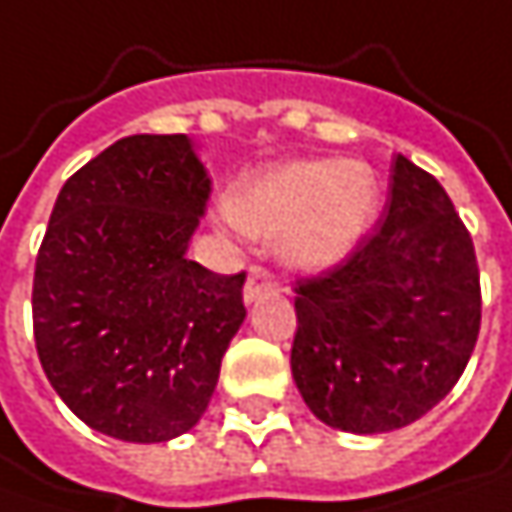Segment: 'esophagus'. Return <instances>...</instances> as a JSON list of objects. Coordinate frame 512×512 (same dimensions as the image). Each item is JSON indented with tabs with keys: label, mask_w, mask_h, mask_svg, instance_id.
Masks as SVG:
<instances>
[{
	"label": "esophagus",
	"mask_w": 512,
	"mask_h": 512,
	"mask_svg": "<svg viewBox=\"0 0 512 512\" xmlns=\"http://www.w3.org/2000/svg\"><path fill=\"white\" fill-rule=\"evenodd\" d=\"M268 291H276V279L265 268H250V274H247V282H244V303L250 306V303H256L262 294H268Z\"/></svg>",
	"instance_id": "34e87169"
}]
</instances>
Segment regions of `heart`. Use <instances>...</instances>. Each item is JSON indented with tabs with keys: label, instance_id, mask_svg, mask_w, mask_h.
<instances>
[{
	"label": "heart",
	"instance_id": "heart-1",
	"mask_svg": "<svg viewBox=\"0 0 512 512\" xmlns=\"http://www.w3.org/2000/svg\"><path fill=\"white\" fill-rule=\"evenodd\" d=\"M382 206L376 171L358 160H288L230 195L227 215L241 233L279 244L285 265L326 271L370 236Z\"/></svg>",
	"mask_w": 512,
	"mask_h": 512
}]
</instances>
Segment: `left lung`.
Returning a JSON list of instances; mask_svg holds the SVG:
<instances>
[{"mask_svg": "<svg viewBox=\"0 0 512 512\" xmlns=\"http://www.w3.org/2000/svg\"><path fill=\"white\" fill-rule=\"evenodd\" d=\"M291 373L320 422L387 434L460 379L481 329L475 247L446 189L396 154L382 227L297 288Z\"/></svg>", "mask_w": 512, "mask_h": 512, "instance_id": "1", "label": "left lung"}]
</instances>
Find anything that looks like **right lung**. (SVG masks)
<instances>
[{
	"instance_id": "add662e5",
	"label": "right lung",
	"mask_w": 512,
	"mask_h": 512,
	"mask_svg": "<svg viewBox=\"0 0 512 512\" xmlns=\"http://www.w3.org/2000/svg\"><path fill=\"white\" fill-rule=\"evenodd\" d=\"M209 186L186 133H136L57 195L34 268V341L57 396L107 437L192 431L247 317L244 274L186 256Z\"/></svg>"
}]
</instances>
